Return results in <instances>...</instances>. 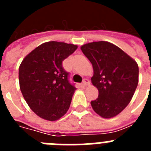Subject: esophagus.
I'll list each match as a JSON object with an SVG mask.
<instances>
[{"label": "esophagus", "instance_id": "esophagus-1", "mask_svg": "<svg viewBox=\"0 0 151 151\" xmlns=\"http://www.w3.org/2000/svg\"><path fill=\"white\" fill-rule=\"evenodd\" d=\"M82 83H83L84 86H87V85H90V81H89L88 79H87V78H85V79H84V81Z\"/></svg>", "mask_w": 151, "mask_h": 151}]
</instances>
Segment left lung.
I'll return each instance as SVG.
<instances>
[{"label": "left lung", "instance_id": "8db88e82", "mask_svg": "<svg viewBox=\"0 0 151 151\" xmlns=\"http://www.w3.org/2000/svg\"><path fill=\"white\" fill-rule=\"evenodd\" d=\"M91 63V82L98 97L91 101L93 110L103 118L120 113L132 98L138 84V66L119 47L107 41H94L81 47Z\"/></svg>", "mask_w": 151, "mask_h": 151}]
</instances>
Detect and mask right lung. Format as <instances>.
<instances>
[{
  "label": "right lung",
  "instance_id": "add662e5",
  "mask_svg": "<svg viewBox=\"0 0 151 151\" xmlns=\"http://www.w3.org/2000/svg\"><path fill=\"white\" fill-rule=\"evenodd\" d=\"M77 45L48 41L41 44L23 59L19 68V82L24 99L35 114L55 121L66 114L76 91L69 81L63 61Z\"/></svg>",
  "mask_w": 151,
  "mask_h": 151
}]
</instances>
